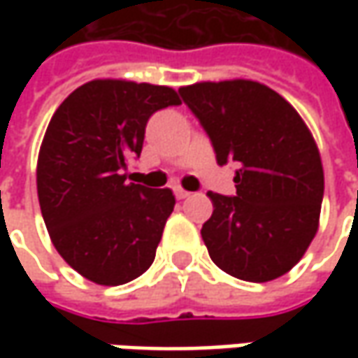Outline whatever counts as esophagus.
Here are the masks:
<instances>
[{
    "label": "esophagus",
    "instance_id": "obj_1",
    "mask_svg": "<svg viewBox=\"0 0 358 358\" xmlns=\"http://www.w3.org/2000/svg\"><path fill=\"white\" fill-rule=\"evenodd\" d=\"M189 195H191V193L185 191V189H181V187H177V189H175V197H177V199H187Z\"/></svg>",
    "mask_w": 358,
    "mask_h": 358
}]
</instances>
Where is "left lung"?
Masks as SVG:
<instances>
[{
	"instance_id": "8db88e82",
	"label": "left lung",
	"mask_w": 358,
	"mask_h": 358,
	"mask_svg": "<svg viewBox=\"0 0 358 358\" xmlns=\"http://www.w3.org/2000/svg\"><path fill=\"white\" fill-rule=\"evenodd\" d=\"M179 93L209 135L217 163H239L235 197L209 193L213 215L201 229L209 257L241 281L289 273L317 235L324 191L305 121L257 81H203Z\"/></svg>"
}]
</instances>
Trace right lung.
Segmentation results:
<instances>
[{
    "instance_id": "1",
    "label": "right lung",
    "mask_w": 358,
    "mask_h": 358,
    "mask_svg": "<svg viewBox=\"0 0 358 358\" xmlns=\"http://www.w3.org/2000/svg\"><path fill=\"white\" fill-rule=\"evenodd\" d=\"M181 105L165 85L95 79L49 121L37 159L39 207L57 253L85 279L115 287L151 267L173 213L171 189L127 181L149 117Z\"/></svg>"
}]
</instances>
